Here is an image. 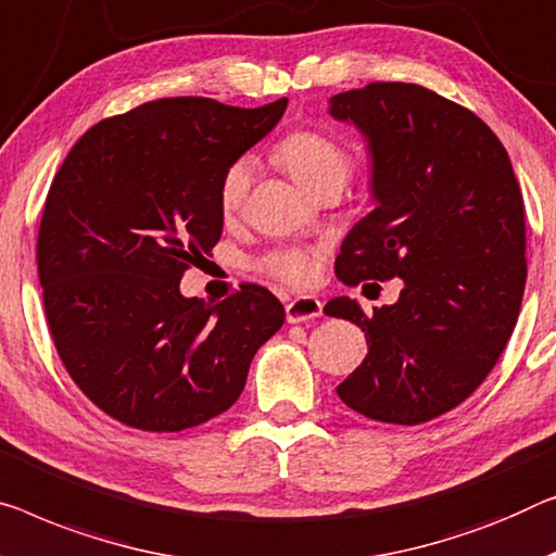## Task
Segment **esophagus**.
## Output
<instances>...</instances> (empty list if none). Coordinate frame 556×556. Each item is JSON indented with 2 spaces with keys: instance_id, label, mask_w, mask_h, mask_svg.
Masks as SVG:
<instances>
[{
  "instance_id": "34e87169",
  "label": "esophagus",
  "mask_w": 556,
  "mask_h": 556,
  "mask_svg": "<svg viewBox=\"0 0 556 556\" xmlns=\"http://www.w3.org/2000/svg\"><path fill=\"white\" fill-rule=\"evenodd\" d=\"M317 317H321V302L317 296H294L287 302V321H292V325Z\"/></svg>"
}]
</instances>
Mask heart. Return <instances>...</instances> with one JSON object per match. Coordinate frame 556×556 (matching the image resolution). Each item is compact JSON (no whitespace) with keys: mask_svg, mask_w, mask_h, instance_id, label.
Here are the masks:
<instances>
[{"mask_svg":"<svg viewBox=\"0 0 556 556\" xmlns=\"http://www.w3.org/2000/svg\"><path fill=\"white\" fill-rule=\"evenodd\" d=\"M277 162L285 167L300 185L312 194L329 192L350 181L354 169V154L342 139L329 135L317 127H300L289 131L275 147ZM252 185V160L250 156H237L235 162L227 164L219 179V210L222 214H235L244 204L247 192ZM321 252L314 247H277L256 262L264 275L275 277L287 285L304 287L317 277Z\"/></svg>","mask_w":556,"mask_h":556,"instance_id":"heart-1","label":"heart"}]
</instances>
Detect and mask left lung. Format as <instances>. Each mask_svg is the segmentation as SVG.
I'll return each mask as SVG.
<instances>
[{
  "mask_svg": "<svg viewBox=\"0 0 556 556\" xmlns=\"http://www.w3.org/2000/svg\"><path fill=\"white\" fill-rule=\"evenodd\" d=\"M375 154L377 210L342 244L337 277L402 279L371 317L350 296L329 317L367 334L364 359L337 394L387 425H421L484 382L515 331L527 285L525 199L500 137L452 99L407 81H375L329 99Z\"/></svg>",
  "mask_w": 556,
  "mask_h": 556,
  "instance_id": "obj_1",
  "label": "left lung"
}]
</instances>
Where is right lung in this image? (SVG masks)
Instances as JSON below:
<instances>
[{
    "label": "right lung",
    "instance_id": "add662e5",
    "mask_svg": "<svg viewBox=\"0 0 556 556\" xmlns=\"http://www.w3.org/2000/svg\"><path fill=\"white\" fill-rule=\"evenodd\" d=\"M285 110L154 99L87 129L54 174L37 237L49 331L74 384L122 425L181 432L227 412L285 325L260 285L219 304L179 294L222 237V172Z\"/></svg>",
    "mask_w": 556,
    "mask_h": 556
}]
</instances>
